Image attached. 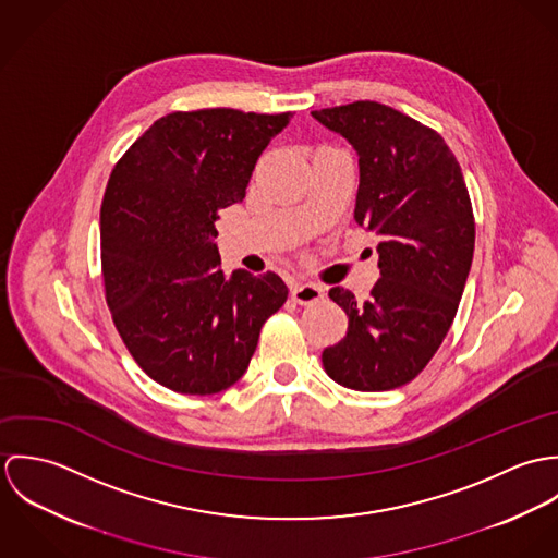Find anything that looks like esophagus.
I'll return each mask as SVG.
<instances>
[{"mask_svg": "<svg viewBox=\"0 0 558 558\" xmlns=\"http://www.w3.org/2000/svg\"><path fill=\"white\" fill-rule=\"evenodd\" d=\"M290 296L299 305H312L324 299V290L314 283H294L290 286Z\"/></svg>", "mask_w": 558, "mask_h": 558, "instance_id": "obj_1", "label": "esophagus"}]
</instances>
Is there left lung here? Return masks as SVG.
<instances>
[{
    "label": "left lung",
    "mask_w": 558,
    "mask_h": 558,
    "mask_svg": "<svg viewBox=\"0 0 558 558\" xmlns=\"http://www.w3.org/2000/svg\"><path fill=\"white\" fill-rule=\"evenodd\" d=\"M312 116L359 155L354 219L380 257L367 301L330 288L348 332L322 365L341 387L391 391L423 372L458 314L475 251L469 189L445 140L393 107L356 100Z\"/></svg>",
    "instance_id": "1"
}]
</instances>
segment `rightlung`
Instances as JSON below:
<instances>
[{
  "mask_svg": "<svg viewBox=\"0 0 558 558\" xmlns=\"http://www.w3.org/2000/svg\"><path fill=\"white\" fill-rule=\"evenodd\" d=\"M290 120V111H173L109 175L105 299L131 356L175 393L213 396L239 383L264 322L288 299L275 272L223 275L215 221L244 199L259 155Z\"/></svg>",
  "mask_w": 558,
  "mask_h": 558,
  "instance_id": "obj_1",
  "label": "right lung"
}]
</instances>
